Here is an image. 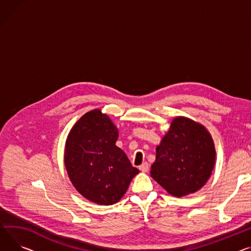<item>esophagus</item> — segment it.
<instances>
[{
  "label": "esophagus",
  "instance_id": "obj_1",
  "mask_svg": "<svg viewBox=\"0 0 251 251\" xmlns=\"http://www.w3.org/2000/svg\"><path fill=\"white\" fill-rule=\"evenodd\" d=\"M139 170H140L141 172H143V173L148 172V170H149V164H148L147 162H143V163L139 166Z\"/></svg>",
  "mask_w": 251,
  "mask_h": 251
}]
</instances>
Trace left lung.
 Returning <instances> with one entry per match:
<instances>
[{"label":"left lung","mask_w":251,"mask_h":251,"mask_svg":"<svg viewBox=\"0 0 251 251\" xmlns=\"http://www.w3.org/2000/svg\"><path fill=\"white\" fill-rule=\"evenodd\" d=\"M215 154L209 132L202 125L177 117L156 148L150 176L171 195H189L201 189L210 177Z\"/></svg>","instance_id":"1"}]
</instances>
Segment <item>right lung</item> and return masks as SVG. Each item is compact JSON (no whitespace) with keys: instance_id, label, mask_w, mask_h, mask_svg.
<instances>
[{"instance_id":"add662e5","label":"right lung","mask_w":251,"mask_h":251,"mask_svg":"<svg viewBox=\"0 0 251 251\" xmlns=\"http://www.w3.org/2000/svg\"><path fill=\"white\" fill-rule=\"evenodd\" d=\"M117 139L118 130L100 110L83 115L66 139L64 163L73 185L100 205L118 202L139 173L116 146Z\"/></svg>"}]
</instances>
